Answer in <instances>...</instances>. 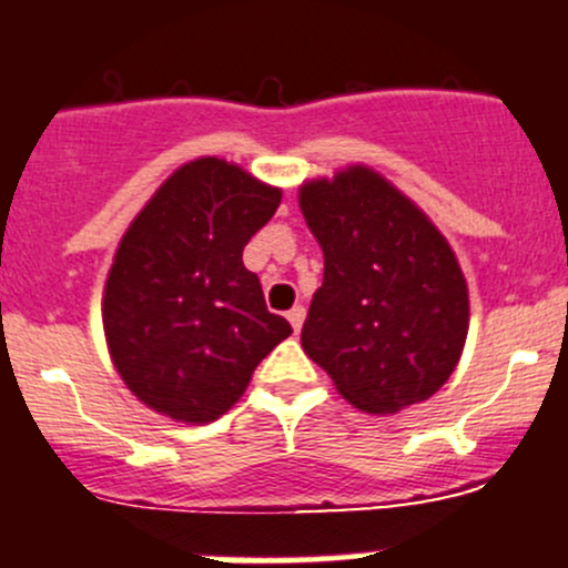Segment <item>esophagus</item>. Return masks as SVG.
I'll return each mask as SVG.
<instances>
[{
	"label": "esophagus",
	"instance_id": "obj_1",
	"mask_svg": "<svg viewBox=\"0 0 568 568\" xmlns=\"http://www.w3.org/2000/svg\"><path fill=\"white\" fill-rule=\"evenodd\" d=\"M285 318H288V324L294 326V332L300 334L302 324H304V307H300V304H296V307L288 310V315H285Z\"/></svg>",
	"mask_w": 568,
	"mask_h": 568
}]
</instances>
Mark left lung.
<instances>
[{"label": "left lung", "mask_w": 568, "mask_h": 568, "mask_svg": "<svg viewBox=\"0 0 568 568\" xmlns=\"http://www.w3.org/2000/svg\"><path fill=\"white\" fill-rule=\"evenodd\" d=\"M324 250L302 348L364 414L425 403L468 337V283L446 236L378 171L348 165L300 187Z\"/></svg>", "instance_id": "1"}]
</instances>
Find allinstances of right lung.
<instances>
[{
    "mask_svg": "<svg viewBox=\"0 0 568 568\" xmlns=\"http://www.w3.org/2000/svg\"><path fill=\"white\" fill-rule=\"evenodd\" d=\"M280 199L283 190L242 165L199 158L124 231L103 288V332L119 378L146 408L184 425L220 419L291 334L242 264Z\"/></svg>",
    "mask_w": 568,
    "mask_h": 568,
    "instance_id": "right-lung-1",
    "label": "right lung"
}]
</instances>
